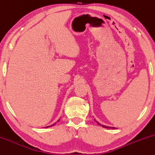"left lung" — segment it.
I'll return each mask as SVG.
<instances>
[{"mask_svg": "<svg viewBox=\"0 0 155 155\" xmlns=\"http://www.w3.org/2000/svg\"><path fill=\"white\" fill-rule=\"evenodd\" d=\"M97 124L98 125H100V126H102V127H104V128H113V129H115V127H109V126H104V125H101L100 124V123L99 122H97Z\"/></svg>", "mask_w": 155, "mask_h": 155, "instance_id": "obj_1", "label": "left lung"}]
</instances>
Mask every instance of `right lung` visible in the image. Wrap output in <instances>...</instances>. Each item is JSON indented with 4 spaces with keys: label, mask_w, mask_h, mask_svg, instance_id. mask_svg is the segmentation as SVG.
Wrapping results in <instances>:
<instances>
[{
    "label": "right lung",
    "mask_w": 155,
    "mask_h": 155,
    "mask_svg": "<svg viewBox=\"0 0 155 155\" xmlns=\"http://www.w3.org/2000/svg\"><path fill=\"white\" fill-rule=\"evenodd\" d=\"M60 120V119H59V120H58V121ZM55 124H56V123H55V124H53V125H51V126H46V127L45 128H48V127H51V126H53V125H55Z\"/></svg>",
    "instance_id": "add662e5"
}]
</instances>
